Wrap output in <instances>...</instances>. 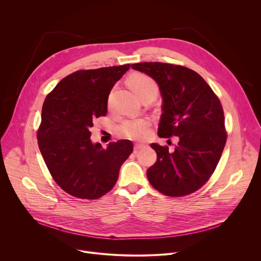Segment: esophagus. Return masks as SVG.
Wrapping results in <instances>:
<instances>
[{
    "label": "esophagus",
    "instance_id": "esophagus-1",
    "mask_svg": "<svg viewBox=\"0 0 261 261\" xmlns=\"http://www.w3.org/2000/svg\"><path fill=\"white\" fill-rule=\"evenodd\" d=\"M144 146H145V144H143V143H135V144H134V150H135V151L141 150V148H143Z\"/></svg>",
    "mask_w": 261,
    "mask_h": 261
}]
</instances>
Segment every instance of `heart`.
<instances>
[{"instance_id": "b5f03b06", "label": "heart", "mask_w": 261, "mask_h": 261, "mask_svg": "<svg viewBox=\"0 0 261 261\" xmlns=\"http://www.w3.org/2000/svg\"><path fill=\"white\" fill-rule=\"evenodd\" d=\"M129 86L141 99L146 96L155 98L159 93L157 83L144 73H134L129 79ZM151 122L147 119H126L117 127L119 135L125 138L139 140L147 135V129Z\"/></svg>"}]
</instances>
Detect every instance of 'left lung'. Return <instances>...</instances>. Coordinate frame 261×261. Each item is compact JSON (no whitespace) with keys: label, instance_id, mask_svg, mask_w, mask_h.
I'll return each instance as SVG.
<instances>
[{"label":"left lung","instance_id":"1","mask_svg":"<svg viewBox=\"0 0 261 261\" xmlns=\"http://www.w3.org/2000/svg\"><path fill=\"white\" fill-rule=\"evenodd\" d=\"M131 67L159 86L163 113L158 135L178 139L173 151L151 144L157 161L146 171L148 181L166 196L189 195L210 179L224 150L227 133L221 102L199 74L187 67L160 62Z\"/></svg>","mask_w":261,"mask_h":261}]
</instances>
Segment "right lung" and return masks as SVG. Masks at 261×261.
Segmentation results:
<instances>
[{
    "mask_svg": "<svg viewBox=\"0 0 261 261\" xmlns=\"http://www.w3.org/2000/svg\"><path fill=\"white\" fill-rule=\"evenodd\" d=\"M130 64L79 70L46 96L37 131L39 150L55 181L68 194L97 199L114 188L122 164L133 151L130 140L106 148L90 139V128L107 114L111 89Z\"/></svg>",
    "mask_w": 261,
    "mask_h": 261,
    "instance_id": "right-lung-1",
    "label": "right lung"
}]
</instances>
